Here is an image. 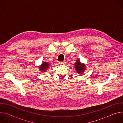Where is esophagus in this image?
Here are the masks:
<instances>
[{
  "label": "esophagus",
  "mask_w": 123,
  "mask_h": 123,
  "mask_svg": "<svg viewBox=\"0 0 123 123\" xmlns=\"http://www.w3.org/2000/svg\"><path fill=\"white\" fill-rule=\"evenodd\" d=\"M59 63L60 65H63V64H64L65 63V61H60V62H59Z\"/></svg>",
  "instance_id": "esophagus-1"
}]
</instances>
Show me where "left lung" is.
<instances>
[{"mask_svg":"<svg viewBox=\"0 0 123 123\" xmlns=\"http://www.w3.org/2000/svg\"><path fill=\"white\" fill-rule=\"evenodd\" d=\"M75 68L76 71L79 74H82L85 69V66L81 63L79 60H77L75 64Z\"/></svg>","mask_w":123,"mask_h":123,"instance_id":"obj_1","label":"left lung"}]
</instances>
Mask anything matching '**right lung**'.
<instances>
[{"label": "right lung", "mask_w": 123, "mask_h": 123, "mask_svg": "<svg viewBox=\"0 0 123 123\" xmlns=\"http://www.w3.org/2000/svg\"><path fill=\"white\" fill-rule=\"evenodd\" d=\"M49 64L48 63L44 62L42 64L41 66L40 67V71H43V72H45V71H46L47 68H48V67H49Z\"/></svg>", "instance_id": "right-lung-1"}]
</instances>
